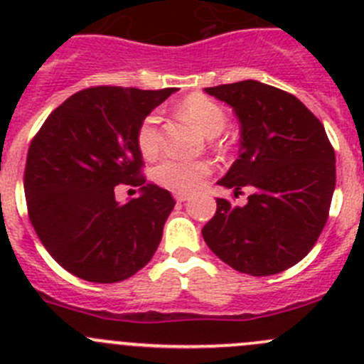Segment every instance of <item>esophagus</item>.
<instances>
[{"mask_svg": "<svg viewBox=\"0 0 364 364\" xmlns=\"http://www.w3.org/2000/svg\"><path fill=\"white\" fill-rule=\"evenodd\" d=\"M190 193L186 192H174V199L178 200V203H185V200H188Z\"/></svg>", "mask_w": 364, "mask_h": 364, "instance_id": "34e87169", "label": "esophagus"}]
</instances>
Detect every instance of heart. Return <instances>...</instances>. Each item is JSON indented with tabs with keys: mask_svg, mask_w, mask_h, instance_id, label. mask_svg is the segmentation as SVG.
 <instances>
[{
	"mask_svg": "<svg viewBox=\"0 0 364 364\" xmlns=\"http://www.w3.org/2000/svg\"><path fill=\"white\" fill-rule=\"evenodd\" d=\"M179 112L196 124L205 137H216L227 124L223 109L204 95H190L179 104ZM160 117L156 112L148 114L137 128V146L144 156H155L160 148ZM211 174V165L200 160L165 159L153 171V178L164 188L172 192H192L199 188Z\"/></svg>",
	"mask_w": 364,
	"mask_h": 364,
	"instance_id": "obj_1",
	"label": "heart"
}]
</instances>
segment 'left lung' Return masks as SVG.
<instances>
[{
    "label": "left lung",
    "mask_w": 364,
    "mask_h": 364,
    "mask_svg": "<svg viewBox=\"0 0 364 364\" xmlns=\"http://www.w3.org/2000/svg\"><path fill=\"white\" fill-rule=\"evenodd\" d=\"M241 124L240 156L218 181L248 203L216 199L204 225L211 252L252 277L289 269L314 248L336 185L335 149L321 121L294 95L259 80L205 87Z\"/></svg>",
    "instance_id": "left-lung-1"
}]
</instances>
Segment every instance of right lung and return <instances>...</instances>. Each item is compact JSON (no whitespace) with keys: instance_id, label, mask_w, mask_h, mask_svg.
<instances>
[{"instance_id":"add662e5","label":"right lung","mask_w":364,"mask_h":364,"mask_svg":"<svg viewBox=\"0 0 364 364\" xmlns=\"http://www.w3.org/2000/svg\"><path fill=\"white\" fill-rule=\"evenodd\" d=\"M174 91L87 87L54 109L33 139L24 171L29 220L68 273L114 284L155 255L176 200L141 176L137 128ZM117 184L141 186V197L119 205Z\"/></svg>"}]
</instances>
